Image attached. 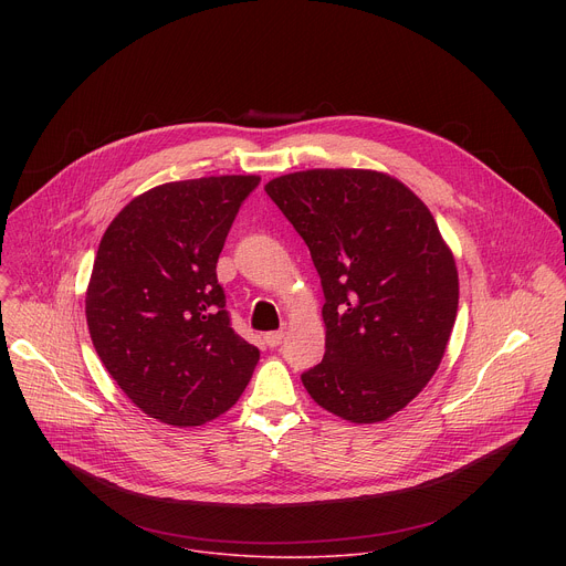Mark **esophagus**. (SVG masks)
<instances>
[{
  "label": "esophagus",
  "instance_id": "1",
  "mask_svg": "<svg viewBox=\"0 0 566 566\" xmlns=\"http://www.w3.org/2000/svg\"><path fill=\"white\" fill-rule=\"evenodd\" d=\"M284 336H286V332H284V329H280V332H271V334H266V336H264V340H266V345H269V347H280V345H282V340H284Z\"/></svg>",
  "mask_w": 566,
  "mask_h": 566
}]
</instances>
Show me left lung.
Instances as JSON below:
<instances>
[{
  "label": "left lung",
  "instance_id": "obj_1",
  "mask_svg": "<svg viewBox=\"0 0 566 566\" xmlns=\"http://www.w3.org/2000/svg\"><path fill=\"white\" fill-rule=\"evenodd\" d=\"M264 190L325 291V358L302 374L306 391L349 423L389 419L439 369L457 317V264L432 212L376 170H304Z\"/></svg>",
  "mask_w": 566,
  "mask_h": 566
}]
</instances>
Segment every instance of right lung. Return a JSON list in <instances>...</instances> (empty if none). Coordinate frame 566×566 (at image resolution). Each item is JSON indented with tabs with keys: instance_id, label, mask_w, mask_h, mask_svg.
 I'll list each match as a JSON object with an SVG mask.
<instances>
[{
	"instance_id": "obj_1",
	"label": "right lung",
	"mask_w": 566,
	"mask_h": 566,
	"mask_svg": "<svg viewBox=\"0 0 566 566\" xmlns=\"http://www.w3.org/2000/svg\"><path fill=\"white\" fill-rule=\"evenodd\" d=\"M258 175L156 186L105 230L87 286L92 343L147 417L203 426L247 389L260 349L230 327L217 260Z\"/></svg>"
}]
</instances>
